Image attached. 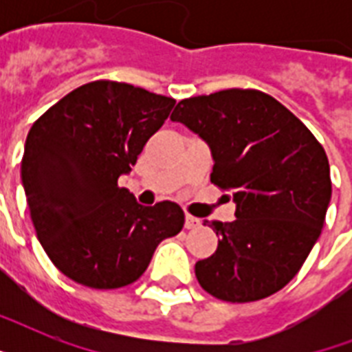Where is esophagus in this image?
I'll list each match as a JSON object with an SVG mask.
<instances>
[{
	"mask_svg": "<svg viewBox=\"0 0 352 352\" xmlns=\"http://www.w3.org/2000/svg\"><path fill=\"white\" fill-rule=\"evenodd\" d=\"M201 225V221L197 217H193V215H186V219H184V226H186L188 230H193V228H197Z\"/></svg>",
	"mask_w": 352,
	"mask_h": 352,
	"instance_id": "esophagus-1",
	"label": "esophagus"
}]
</instances>
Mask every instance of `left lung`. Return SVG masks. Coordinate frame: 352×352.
<instances>
[{
	"instance_id": "1",
	"label": "left lung",
	"mask_w": 352,
	"mask_h": 352,
	"mask_svg": "<svg viewBox=\"0 0 352 352\" xmlns=\"http://www.w3.org/2000/svg\"><path fill=\"white\" fill-rule=\"evenodd\" d=\"M181 122L210 146L212 182L234 195L235 221H204L219 235L195 263L199 285L217 300L257 301L300 272L331 203L325 149L303 122L267 93L226 89L177 104Z\"/></svg>"
}]
</instances>
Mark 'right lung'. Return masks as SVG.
Here are the masks:
<instances>
[{
	"label": "right lung",
	"mask_w": 352,
	"mask_h": 352,
	"mask_svg": "<svg viewBox=\"0 0 352 352\" xmlns=\"http://www.w3.org/2000/svg\"><path fill=\"white\" fill-rule=\"evenodd\" d=\"M173 106L142 87L96 80L32 124L21 184L36 235L69 279L91 289L126 287L142 276L160 241L182 230L179 204L142 206L118 186Z\"/></svg>",
	"instance_id": "1"
}]
</instances>
